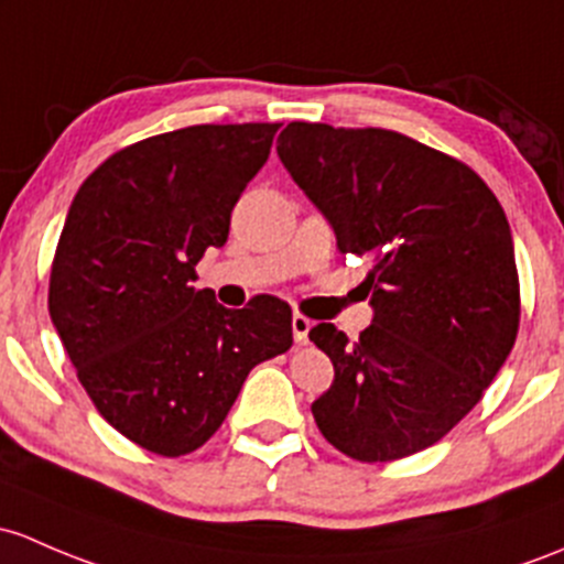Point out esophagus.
I'll return each instance as SVG.
<instances>
[{"label":"esophagus","instance_id":"34e87169","mask_svg":"<svg viewBox=\"0 0 564 564\" xmlns=\"http://www.w3.org/2000/svg\"><path fill=\"white\" fill-rule=\"evenodd\" d=\"M311 327H313L311 318H305L302 313H294V316H292V332H294V343H297V346H307V335H311Z\"/></svg>","mask_w":564,"mask_h":564}]
</instances>
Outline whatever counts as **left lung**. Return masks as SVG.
<instances>
[{
    "label": "left lung",
    "instance_id": "obj_1",
    "mask_svg": "<svg viewBox=\"0 0 564 564\" xmlns=\"http://www.w3.org/2000/svg\"><path fill=\"white\" fill-rule=\"evenodd\" d=\"M278 156L343 253L370 257L372 324L311 340L335 381L311 405L337 452L391 462L441 441L481 400L519 332L508 218L459 159L391 129L292 121Z\"/></svg>",
    "mask_w": 564,
    "mask_h": 564
}]
</instances>
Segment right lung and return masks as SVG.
<instances>
[{"label": "right lung", "mask_w": 564, "mask_h": 564, "mask_svg": "<svg viewBox=\"0 0 564 564\" xmlns=\"http://www.w3.org/2000/svg\"><path fill=\"white\" fill-rule=\"evenodd\" d=\"M281 123H199L121 148L83 181L58 237L47 311L110 426L183 456L221 426L259 361L292 348V307L242 311L194 289Z\"/></svg>", "instance_id": "1"}]
</instances>
